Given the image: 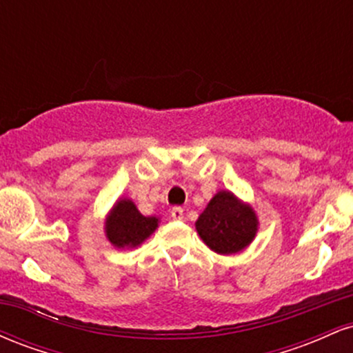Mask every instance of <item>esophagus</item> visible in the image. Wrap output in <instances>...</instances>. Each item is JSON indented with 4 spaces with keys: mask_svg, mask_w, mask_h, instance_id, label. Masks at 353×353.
Masks as SVG:
<instances>
[{
    "mask_svg": "<svg viewBox=\"0 0 353 353\" xmlns=\"http://www.w3.org/2000/svg\"><path fill=\"white\" fill-rule=\"evenodd\" d=\"M171 216H172V219H176V221H181V219L184 217V209H182V208H172Z\"/></svg>",
    "mask_w": 353,
    "mask_h": 353,
    "instance_id": "esophagus-1",
    "label": "esophagus"
}]
</instances>
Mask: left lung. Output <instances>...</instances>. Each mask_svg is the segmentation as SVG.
<instances>
[{
    "label": "left lung",
    "instance_id": "obj_1",
    "mask_svg": "<svg viewBox=\"0 0 353 353\" xmlns=\"http://www.w3.org/2000/svg\"><path fill=\"white\" fill-rule=\"evenodd\" d=\"M205 245L221 255L242 252L257 236L259 219L254 208L230 190H219L196 221Z\"/></svg>",
    "mask_w": 353,
    "mask_h": 353
}]
</instances>
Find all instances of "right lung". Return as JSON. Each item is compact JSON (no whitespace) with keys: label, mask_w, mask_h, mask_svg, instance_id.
Instances as JSON below:
<instances>
[{"label":"right lung","mask_w":353,"mask_h":353,"mask_svg":"<svg viewBox=\"0 0 353 353\" xmlns=\"http://www.w3.org/2000/svg\"><path fill=\"white\" fill-rule=\"evenodd\" d=\"M159 228V217H145L132 199L119 197L104 219V234L116 249H134Z\"/></svg>","instance_id":"1"}]
</instances>
